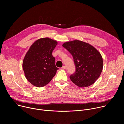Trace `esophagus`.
Instances as JSON below:
<instances>
[{"mask_svg":"<svg viewBox=\"0 0 124 124\" xmlns=\"http://www.w3.org/2000/svg\"><path fill=\"white\" fill-rule=\"evenodd\" d=\"M62 69H67V67L65 66H63L62 67Z\"/></svg>","mask_w":124,"mask_h":124,"instance_id":"1","label":"esophagus"}]
</instances>
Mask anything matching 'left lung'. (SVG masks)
I'll return each instance as SVG.
<instances>
[{
	"label": "left lung",
	"mask_w": 124,
	"mask_h": 124,
	"mask_svg": "<svg viewBox=\"0 0 124 124\" xmlns=\"http://www.w3.org/2000/svg\"><path fill=\"white\" fill-rule=\"evenodd\" d=\"M62 46L72 55L76 66L75 73L70 76V80L79 87L94 84L103 68L100 52L90 44L78 40L65 42Z\"/></svg>",
	"instance_id": "obj_1"
}]
</instances>
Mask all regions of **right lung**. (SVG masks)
<instances>
[{"label": "right lung", "mask_w": 124, "mask_h": 124, "mask_svg": "<svg viewBox=\"0 0 124 124\" xmlns=\"http://www.w3.org/2000/svg\"><path fill=\"white\" fill-rule=\"evenodd\" d=\"M57 42L49 38L35 41L26 52L23 62V68L27 80L33 85L42 87L54 78L58 68L55 65L52 52Z\"/></svg>", "instance_id": "obj_1"}]
</instances>
